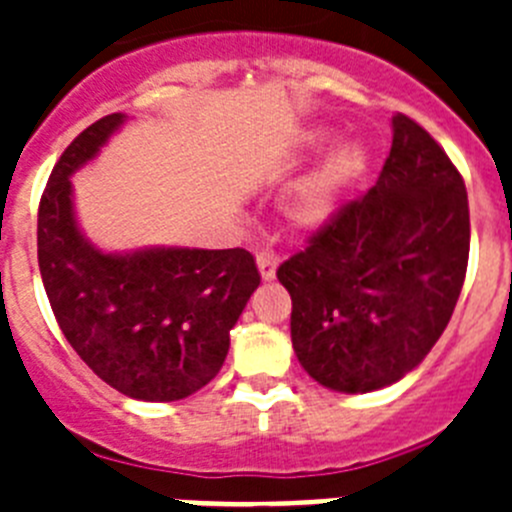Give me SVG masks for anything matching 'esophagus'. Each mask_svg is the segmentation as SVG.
Listing matches in <instances>:
<instances>
[{
  "label": "esophagus",
  "mask_w": 512,
  "mask_h": 512,
  "mask_svg": "<svg viewBox=\"0 0 512 512\" xmlns=\"http://www.w3.org/2000/svg\"><path fill=\"white\" fill-rule=\"evenodd\" d=\"M256 266H259L261 279H264V282H271V279L277 277L279 259H277V256H274V253L261 251V253H256Z\"/></svg>",
  "instance_id": "esophagus-1"
}]
</instances>
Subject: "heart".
<instances>
[{"instance_id":"1","label":"heart","mask_w":512,"mask_h":512,"mask_svg":"<svg viewBox=\"0 0 512 512\" xmlns=\"http://www.w3.org/2000/svg\"><path fill=\"white\" fill-rule=\"evenodd\" d=\"M361 169H364V151L356 143L336 146L289 189L284 200V217L297 228L323 225L336 210L343 189Z\"/></svg>"}]
</instances>
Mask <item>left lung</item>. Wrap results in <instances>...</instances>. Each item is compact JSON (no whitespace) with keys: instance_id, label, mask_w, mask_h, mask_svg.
Listing matches in <instances>:
<instances>
[{"instance_id":"obj_1","label":"left lung","mask_w":512,"mask_h":512,"mask_svg":"<svg viewBox=\"0 0 512 512\" xmlns=\"http://www.w3.org/2000/svg\"><path fill=\"white\" fill-rule=\"evenodd\" d=\"M467 261L464 179L418 122L395 115L377 184L277 269L302 369L346 395L400 382L449 325Z\"/></svg>"}]
</instances>
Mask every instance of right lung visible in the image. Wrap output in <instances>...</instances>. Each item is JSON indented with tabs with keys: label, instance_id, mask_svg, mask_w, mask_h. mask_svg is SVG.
<instances>
[{
	"label": "right lung",
	"instance_id": "right-lung-1",
	"mask_svg": "<svg viewBox=\"0 0 512 512\" xmlns=\"http://www.w3.org/2000/svg\"><path fill=\"white\" fill-rule=\"evenodd\" d=\"M128 115L74 138L38 210V264L63 336L102 382L143 402H174L220 372L261 277L243 248L104 251L79 225L71 176L99 156Z\"/></svg>",
	"mask_w": 512,
	"mask_h": 512
}]
</instances>
